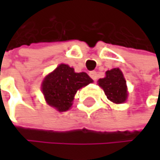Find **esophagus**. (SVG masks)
<instances>
[{
	"label": "esophagus",
	"mask_w": 160,
	"mask_h": 160,
	"mask_svg": "<svg viewBox=\"0 0 160 160\" xmlns=\"http://www.w3.org/2000/svg\"><path fill=\"white\" fill-rule=\"evenodd\" d=\"M89 76L91 77V78L93 79V81H96L97 78H98V74H97L96 71H91V72L89 73Z\"/></svg>",
	"instance_id": "esophagus-1"
}]
</instances>
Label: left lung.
Listing matches in <instances>:
<instances>
[{"label":"left lung","instance_id":"left-lung-1","mask_svg":"<svg viewBox=\"0 0 160 160\" xmlns=\"http://www.w3.org/2000/svg\"><path fill=\"white\" fill-rule=\"evenodd\" d=\"M106 78L99 79V85L103 89L107 98L114 103H122L128 96L126 81L120 69L114 68L106 72Z\"/></svg>","mask_w":160,"mask_h":160}]
</instances>
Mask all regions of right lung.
<instances>
[{
    "mask_svg": "<svg viewBox=\"0 0 160 160\" xmlns=\"http://www.w3.org/2000/svg\"><path fill=\"white\" fill-rule=\"evenodd\" d=\"M92 82L86 73H76L70 66L60 64L44 78L42 91L51 107L58 111H66L71 108L77 91Z\"/></svg>",
    "mask_w": 160,
    "mask_h": 160,
    "instance_id": "right-lung-1",
    "label": "right lung"
}]
</instances>
